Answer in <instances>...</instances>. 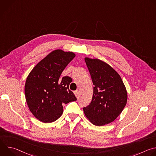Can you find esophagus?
Segmentation results:
<instances>
[{
  "label": "esophagus",
  "mask_w": 156,
  "mask_h": 156,
  "mask_svg": "<svg viewBox=\"0 0 156 156\" xmlns=\"http://www.w3.org/2000/svg\"><path fill=\"white\" fill-rule=\"evenodd\" d=\"M74 94L75 95L76 97H78V94H79V91L78 90H76L75 91H74Z\"/></svg>",
  "instance_id": "esophagus-1"
}]
</instances>
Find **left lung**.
<instances>
[{
	"instance_id": "left-lung-1",
	"label": "left lung",
	"mask_w": 156,
	"mask_h": 156,
	"mask_svg": "<svg viewBox=\"0 0 156 156\" xmlns=\"http://www.w3.org/2000/svg\"><path fill=\"white\" fill-rule=\"evenodd\" d=\"M94 84L91 102L83 108L91 123L103 126L114 121L127 102V91L119 74L98 58H84Z\"/></svg>"
}]
</instances>
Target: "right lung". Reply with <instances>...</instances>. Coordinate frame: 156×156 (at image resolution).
I'll return each instance as SVG.
<instances>
[{"instance_id":"obj_1","label":"right lung","mask_w":156,"mask_h":156,"mask_svg":"<svg viewBox=\"0 0 156 156\" xmlns=\"http://www.w3.org/2000/svg\"><path fill=\"white\" fill-rule=\"evenodd\" d=\"M75 57L72 52L57 49L41 60L28 75L25 86V98L33 115L43 123L57 120L63 113V104L75 101L69 90L72 79L60 78L65 68Z\"/></svg>"}]
</instances>
